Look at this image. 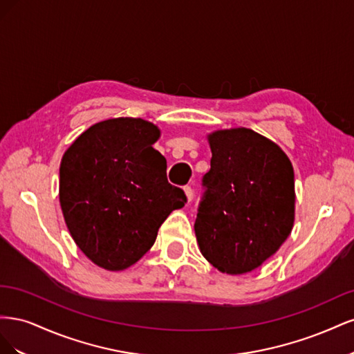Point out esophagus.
<instances>
[{"label":"esophagus","mask_w":354,"mask_h":354,"mask_svg":"<svg viewBox=\"0 0 354 354\" xmlns=\"http://www.w3.org/2000/svg\"><path fill=\"white\" fill-rule=\"evenodd\" d=\"M183 190H185V195H186V198H187V202H190L192 198H194V190H192L190 186H185Z\"/></svg>","instance_id":"34e87169"}]
</instances>
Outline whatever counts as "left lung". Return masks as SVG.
<instances>
[{"instance_id":"1","label":"left lung","mask_w":354,"mask_h":354,"mask_svg":"<svg viewBox=\"0 0 354 354\" xmlns=\"http://www.w3.org/2000/svg\"><path fill=\"white\" fill-rule=\"evenodd\" d=\"M211 169L199 203L195 234L202 255L221 273L245 274L281 248L294 226L291 160L250 128L208 134Z\"/></svg>"}]
</instances>
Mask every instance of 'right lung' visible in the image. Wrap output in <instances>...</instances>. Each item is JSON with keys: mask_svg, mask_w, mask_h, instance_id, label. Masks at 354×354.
I'll return each mask as SVG.
<instances>
[{"mask_svg": "<svg viewBox=\"0 0 354 354\" xmlns=\"http://www.w3.org/2000/svg\"><path fill=\"white\" fill-rule=\"evenodd\" d=\"M159 128L142 118L91 125L60 162L59 201L69 233L94 264L121 272L152 248L185 192L167 180V160L153 143Z\"/></svg>", "mask_w": 354, "mask_h": 354, "instance_id": "add662e5", "label": "right lung"}]
</instances>
